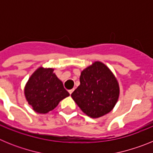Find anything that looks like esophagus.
Returning <instances> with one entry per match:
<instances>
[{
    "instance_id": "1",
    "label": "esophagus",
    "mask_w": 153,
    "mask_h": 153,
    "mask_svg": "<svg viewBox=\"0 0 153 153\" xmlns=\"http://www.w3.org/2000/svg\"><path fill=\"white\" fill-rule=\"evenodd\" d=\"M74 89H71V90H69V93H70V94H72V93L74 92Z\"/></svg>"
}]
</instances>
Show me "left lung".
<instances>
[{
    "instance_id": "left-lung-1",
    "label": "left lung",
    "mask_w": 153,
    "mask_h": 153,
    "mask_svg": "<svg viewBox=\"0 0 153 153\" xmlns=\"http://www.w3.org/2000/svg\"><path fill=\"white\" fill-rule=\"evenodd\" d=\"M80 85L71 94L81 110L91 118L111 111L118 100L120 87L111 70L97 61L81 72Z\"/></svg>"
}]
</instances>
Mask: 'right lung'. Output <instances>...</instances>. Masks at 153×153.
<instances>
[{"label":"right lung","instance_id":"obj_1","mask_svg":"<svg viewBox=\"0 0 153 153\" xmlns=\"http://www.w3.org/2000/svg\"><path fill=\"white\" fill-rule=\"evenodd\" d=\"M28 103L34 111L47 113L70 93L65 90L62 81L53 74V69L40 67L28 79L24 89Z\"/></svg>","mask_w":153,"mask_h":153}]
</instances>
